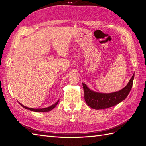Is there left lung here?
Wrapping results in <instances>:
<instances>
[{
  "instance_id": "obj_1",
  "label": "left lung",
  "mask_w": 146,
  "mask_h": 146,
  "mask_svg": "<svg viewBox=\"0 0 146 146\" xmlns=\"http://www.w3.org/2000/svg\"><path fill=\"white\" fill-rule=\"evenodd\" d=\"M134 76L135 74L123 89L111 93H100L93 91L88 88L86 84L82 83L86 103L91 108L95 110L107 108L119 104L129 95L133 85Z\"/></svg>"
}]
</instances>
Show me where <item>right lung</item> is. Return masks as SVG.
Instances as JSON below:
<instances>
[{"instance_id":"right-lung-1","label":"right lung","mask_w":146,"mask_h":146,"mask_svg":"<svg viewBox=\"0 0 146 146\" xmlns=\"http://www.w3.org/2000/svg\"><path fill=\"white\" fill-rule=\"evenodd\" d=\"M58 102H59V100H58V101H57L55 104H53L52 105L50 106V107H47V108H29V107H25V106H24V105H22V104H20V103H19V104H20V105L22 106V107H24V108H25V109L30 110V111H35V112H48V111H51V110H52V109H54V108L56 107V105L58 104Z\"/></svg>"}]
</instances>
